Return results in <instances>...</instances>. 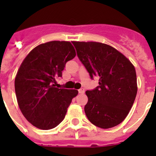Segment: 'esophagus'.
Returning <instances> with one entry per match:
<instances>
[{"label":"esophagus","instance_id":"1","mask_svg":"<svg viewBox=\"0 0 156 156\" xmlns=\"http://www.w3.org/2000/svg\"><path fill=\"white\" fill-rule=\"evenodd\" d=\"M78 91H79V94H84L85 90H84V89H83V88H80V90H78Z\"/></svg>","mask_w":156,"mask_h":156}]
</instances>
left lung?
Instances as JSON below:
<instances>
[{"mask_svg": "<svg viewBox=\"0 0 156 156\" xmlns=\"http://www.w3.org/2000/svg\"><path fill=\"white\" fill-rule=\"evenodd\" d=\"M77 56L98 86L87 90V119L102 129L119 125L131 109L137 92V75L129 59L112 47L99 42L73 41Z\"/></svg>", "mask_w": 156, "mask_h": 156, "instance_id": "obj_1", "label": "left lung"}]
</instances>
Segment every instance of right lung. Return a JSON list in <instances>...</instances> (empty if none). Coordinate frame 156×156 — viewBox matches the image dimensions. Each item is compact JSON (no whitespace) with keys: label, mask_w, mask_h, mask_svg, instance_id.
<instances>
[{"label":"right lung","mask_w":156,"mask_h":156,"mask_svg":"<svg viewBox=\"0 0 156 156\" xmlns=\"http://www.w3.org/2000/svg\"><path fill=\"white\" fill-rule=\"evenodd\" d=\"M76 56L69 41H50L34 48L25 58L15 80L19 108L41 129L55 128L64 119L78 90L56 87L66 62Z\"/></svg>","instance_id":"obj_1"}]
</instances>
